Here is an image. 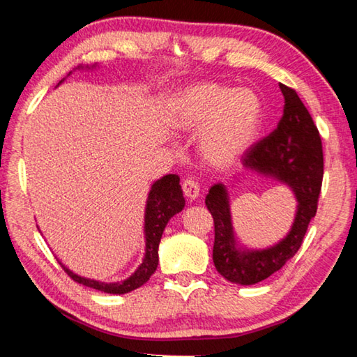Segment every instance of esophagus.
I'll return each instance as SVG.
<instances>
[{"mask_svg":"<svg viewBox=\"0 0 357 357\" xmlns=\"http://www.w3.org/2000/svg\"><path fill=\"white\" fill-rule=\"evenodd\" d=\"M183 192L187 202L197 200L198 195H200V185H198L193 179H185L183 183Z\"/></svg>","mask_w":357,"mask_h":357,"instance_id":"esophagus-1","label":"esophagus"}]
</instances>
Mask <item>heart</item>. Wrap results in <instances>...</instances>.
Instances as JSON below:
<instances>
[{
	"mask_svg": "<svg viewBox=\"0 0 357 357\" xmlns=\"http://www.w3.org/2000/svg\"><path fill=\"white\" fill-rule=\"evenodd\" d=\"M263 105L249 88L215 82L190 84L174 96L168 123L183 134H198L204 164L225 168L238 162L257 142Z\"/></svg>",
	"mask_w": 357,
	"mask_h": 357,
	"instance_id": "b5f03b06",
	"label": "heart"
}]
</instances>
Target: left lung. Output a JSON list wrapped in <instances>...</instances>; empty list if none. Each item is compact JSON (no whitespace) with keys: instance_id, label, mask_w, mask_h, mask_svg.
I'll return each mask as SVG.
<instances>
[{"instance_id":"8db88e82","label":"left lung","mask_w":357,"mask_h":357,"mask_svg":"<svg viewBox=\"0 0 357 357\" xmlns=\"http://www.w3.org/2000/svg\"><path fill=\"white\" fill-rule=\"evenodd\" d=\"M285 99L283 116L273 134L247 151L245 170L279 181L296 198V214L287 236L266 249L241 245L231 222L227 187L217 183L206 195L214 219L213 259L219 274L238 285H255L277 273L299 250L310 220L317 214L323 183L321 138L309 110L294 89L279 84Z\"/></svg>"}]
</instances>
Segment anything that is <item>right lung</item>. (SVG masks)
<instances>
[{"mask_svg":"<svg viewBox=\"0 0 357 357\" xmlns=\"http://www.w3.org/2000/svg\"><path fill=\"white\" fill-rule=\"evenodd\" d=\"M94 68L96 64L91 66V68L89 66H86V68L78 66L77 69ZM72 72H69V75ZM63 82L64 78L58 83V86ZM184 204L185 200L183 195V189H181L178 174H165L164 178L157 179L155 183H153L148 193L146 208H144V257L135 273L126 280L105 283L94 279H86V277L72 273L61 261H59V264L63 266V269L68 273L70 279H74L77 283H82L84 287L99 289V291L110 294H124L134 291V289L144 285L149 280V277L155 273L157 264H159V243L162 233H164L168 220L184 209Z\"/></svg>","mask_w":357,"mask_h":357,"instance_id":"add662e5","label":"right lung"}]
</instances>
